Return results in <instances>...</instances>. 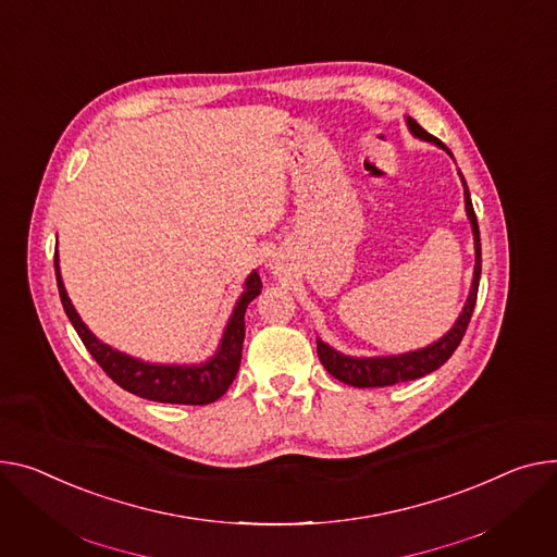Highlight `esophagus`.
Instances as JSON below:
<instances>
[{
    "mask_svg": "<svg viewBox=\"0 0 557 557\" xmlns=\"http://www.w3.org/2000/svg\"><path fill=\"white\" fill-rule=\"evenodd\" d=\"M271 269H273V273H280V267H277V264H271Z\"/></svg>",
    "mask_w": 557,
    "mask_h": 557,
    "instance_id": "1",
    "label": "esophagus"
}]
</instances>
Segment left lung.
Here are the masks:
<instances>
[{
  "instance_id": "left-lung-1",
  "label": "left lung",
  "mask_w": 557,
  "mask_h": 557,
  "mask_svg": "<svg viewBox=\"0 0 557 557\" xmlns=\"http://www.w3.org/2000/svg\"><path fill=\"white\" fill-rule=\"evenodd\" d=\"M407 129L412 132V136L434 143L441 150H446L450 157L453 152L443 145L438 138H434L432 134H428L414 119L407 116L405 119ZM461 183H463V199H466V214L470 219L472 226V235H474V275H472V286L468 293L466 307L461 311V315L457 318V322L453 324V329L446 333V336L438 338L436 343L417 349V351H407V354H398V356H374V358H356V356H345L341 351H336L333 347H329L326 343H322L318 338V356L320 362L324 364L326 372L338 379L345 385H354V387H385V385H396V383H405V381H414L421 379L434 369H438L443 362H446L455 349L459 347L463 333L468 329V322L472 318L474 311V302H476V290H479V277H481V242H479V226H476V214L470 201V193L463 174L459 172Z\"/></svg>"
}]
</instances>
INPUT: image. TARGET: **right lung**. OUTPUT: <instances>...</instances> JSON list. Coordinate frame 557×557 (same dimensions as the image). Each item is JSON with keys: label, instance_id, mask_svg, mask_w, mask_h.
I'll list each match as a JSON object with an SVG mask.
<instances>
[{"label": "right lung", "instance_id": "right-lung-1", "mask_svg": "<svg viewBox=\"0 0 557 557\" xmlns=\"http://www.w3.org/2000/svg\"><path fill=\"white\" fill-rule=\"evenodd\" d=\"M55 280H58V290H60L64 313L69 315L73 329L78 331V336L87 347V351L102 367V372L116 385H121L123 389L140 398L157 400V403H172V405H208L226 394V389L233 385L239 372V362H242V347H244V333H246L244 313L248 305L257 298L259 290H262V280H259L257 271H252L244 282V293L239 295L233 315L224 329V336H221L219 349L212 358L199 364H157V362H145L123 351H116L114 347L104 345L94 336L69 300L66 288L62 284V275H60L58 250H55Z\"/></svg>", "mask_w": 557, "mask_h": 557}]
</instances>
